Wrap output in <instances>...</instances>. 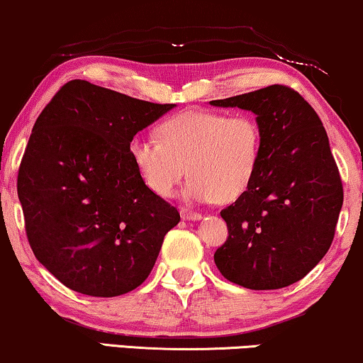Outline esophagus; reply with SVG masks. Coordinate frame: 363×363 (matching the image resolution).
Masks as SVG:
<instances>
[{"mask_svg": "<svg viewBox=\"0 0 363 363\" xmlns=\"http://www.w3.org/2000/svg\"><path fill=\"white\" fill-rule=\"evenodd\" d=\"M181 217L184 218V220H199L202 216L199 212H194L191 211V208H181Z\"/></svg>", "mask_w": 363, "mask_h": 363, "instance_id": "obj_1", "label": "esophagus"}]
</instances>
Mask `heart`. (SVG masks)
Here are the masks:
<instances>
[{
  "label": "heart",
  "mask_w": 363,
  "mask_h": 363,
  "mask_svg": "<svg viewBox=\"0 0 363 363\" xmlns=\"http://www.w3.org/2000/svg\"><path fill=\"white\" fill-rule=\"evenodd\" d=\"M160 140L133 138L130 157L141 181L160 197L174 196L186 177V196L201 202H232L257 174L263 133L253 115L184 110L157 128Z\"/></svg>",
  "instance_id": "obj_1"
}]
</instances>
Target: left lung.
Returning <instances> with one entry per match:
<instances>
[{"label":"left lung","instance_id":"obj_1","mask_svg":"<svg viewBox=\"0 0 363 363\" xmlns=\"http://www.w3.org/2000/svg\"><path fill=\"white\" fill-rule=\"evenodd\" d=\"M211 105L253 111L263 133L257 174L220 212L228 237L213 255L218 272L248 289L299 281L330 248L344 202L323 121L298 91L281 84Z\"/></svg>","mask_w":363,"mask_h":363}]
</instances>
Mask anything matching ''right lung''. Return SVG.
<instances>
[{"label": "right lung", "mask_w": 363, "mask_h": 363, "mask_svg": "<svg viewBox=\"0 0 363 363\" xmlns=\"http://www.w3.org/2000/svg\"><path fill=\"white\" fill-rule=\"evenodd\" d=\"M172 106L70 80L35 120L18 197L35 258L67 288L113 298L150 277L181 216L141 181L128 147Z\"/></svg>", "instance_id": "1"}]
</instances>
